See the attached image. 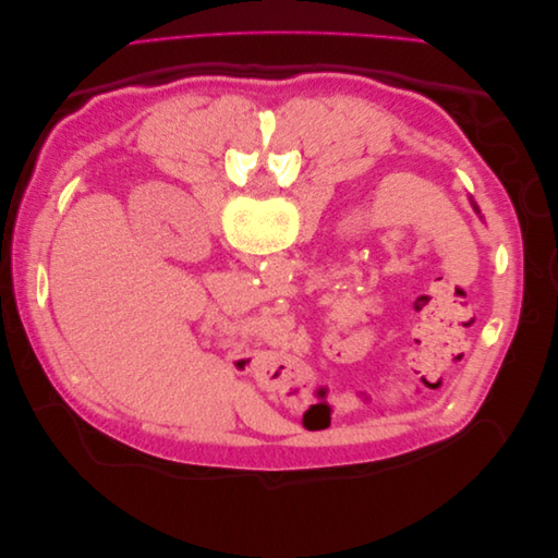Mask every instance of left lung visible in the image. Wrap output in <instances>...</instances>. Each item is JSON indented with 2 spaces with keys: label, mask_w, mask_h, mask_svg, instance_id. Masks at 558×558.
<instances>
[{
  "label": "left lung",
  "mask_w": 558,
  "mask_h": 558,
  "mask_svg": "<svg viewBox=\"0 0 558 558\" xmlns=\"http://www.w3.org/2000/svg\"><path fill=\"white\" fill-rule=\"evenodd\" d=\"M470 202H472V197H470ZM472 207H475V211L480 214V209H477V205H475V202H472Z\"/></svg>",
  "instance_id": "8db88e82"
}]
</instances>
